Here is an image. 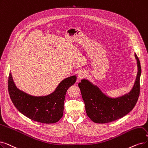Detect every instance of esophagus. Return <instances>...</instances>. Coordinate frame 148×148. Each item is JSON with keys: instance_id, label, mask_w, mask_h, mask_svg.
<instances>
[{"instance_id": "esophagus-1", "label": "esophagus", "mask_w": 148, "mask_h": 148, "mask_svg": "<svg viewBox=\"0 0 148 148\" xmlns=\"http://www.w3.org/2000/svg\"><path fill=\"white\" fill-rule=\"evenodd\" d=\"M86 76V74L85 71H80L78 74V77L79 79H83L85 78V77Z\"/></svg>"}]
</instances>
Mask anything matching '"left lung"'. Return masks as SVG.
Returning a JSON list of instances; mask_svg holds the SVG:
<instances>
[{
    "label": "left lung",
    "mask_w": 148,
    "mask_h": 148,
    "mask_svg": "<svg viewBox=\"0 0 148 148\" xmlns=\"http://www.w3.org/2000/svg\"><path fill=\"white\" fill-rule=\"evenodd\" d=\"M138 73L131 91L122 97L111 99L103 94L98 87L87 80L79 83L82 96L85 102L86 112L91 120L97 123H110L124 117L136 105L140 91V62L136 54Z\"/></svg>",
    "instance_id": "obj_1"
}]
</instances>
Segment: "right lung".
Here are the masks:
<instances>
[{"mask_svg":"<svg viewBox=\"0 0 148 148\" xmlns=\"http://www.w3.org/2000/svg\"><path fill=\"white\" fill-rule=\"evenodd\" d=\"M75 75L63 80L56 91L45 97H34L18 89L8 77V92L15 107L31 120L42 123H55L63 116V105L68 89L76 82Z\"/></svg>","mask_w":148,"mask_h":148,"instance_id":"obj_1","label":"right lung"}]
</instances>
